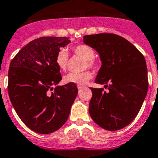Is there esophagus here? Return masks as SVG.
Listing matches in <instances>:
<instances>
[{"label":"esophagus","mask_w":158,"mask_h":158,"mask_svg":"<svg viewBox=\"0 0 158 158\" xmlns=\"http://www.w3.org/2000/svg\"><path fill=\"white\" fill-rule=\"evenodd\" d=\"M84 86H82V85H77V89H79V90H81L82 88H83Z\"/></svg>","instance_id":"esophagus-1"}]
</instances>
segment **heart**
<instances>
[{
    "mask_svg": "<svg viewBox=\"0 0 158 158\" xmlns=\"http://www.w3.org/2000/svg\"><path fill=\"white\" fill-rule=\"evenodd\" d=\"M73 52L86 60V65L89 68H95L97 66V62L94 60V51L91 47L81 44L73 48ZM68 62V53L65 50H60L58 52L56 59V63L60 69L66 70ZM92 78V73L90 72H83L80 73H71L64 77L65 83L83 85H85Z\"/></svg>",
    "mask_w": 158,
    "mask_h": 158,
    "instance_id": "heart-1",
    "label": "heart"
}]
</instances>
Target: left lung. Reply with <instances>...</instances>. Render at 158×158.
Returning <instances> with one entry per match:
<instances>
[{"mask_svg":"<svg viewBox=\"0 0 158 158\" xmlns=\"http://www.w3.org/2000/svg\"><path fill=\"white\" fill-rule=\"evenodd\" d=\"M83 42L99 55L102 65L95 82L109 89L91 88V118L108 131L123 128L137 115L147 95L145 59L133 44L114 34L85 35Z\"/></svg>","mask_w":158,"mask_h":158,"instance_id":"left-lung-1","label":"left lung"}]
</instances>
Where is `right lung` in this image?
Segmentation results:
<instances>
[{
  "label": "right lung",
  "instance_id": "right-lung-1",
  "mask_svg": "<svg viewBox=\"0 0 158 158\" xmlns=\"http://www.w3.org/2000/svg\"><path fill=\"white\" fill-rule=\"evenodd\" d=\"M69 37H41L30 42L12 60L8 92L17 114L40 134L57 131L67 121L78 93L77 85H57L62 77L56 59ZM56 85L54 91L53 85Z\"/></svg>",
  "mask_w": 158,
  "mask_h": 158
}]
</instances>
